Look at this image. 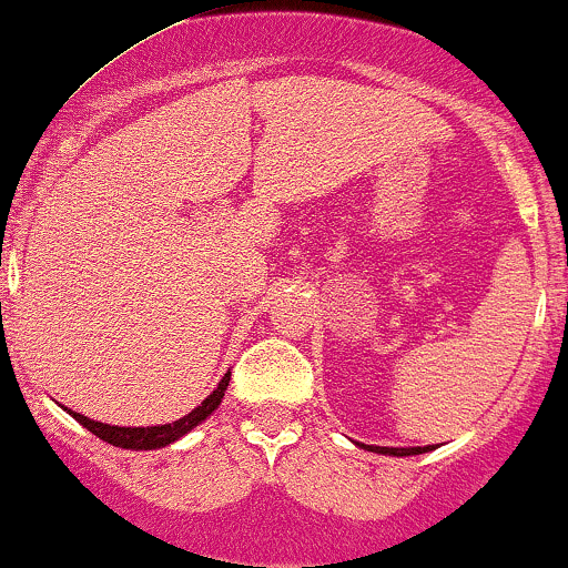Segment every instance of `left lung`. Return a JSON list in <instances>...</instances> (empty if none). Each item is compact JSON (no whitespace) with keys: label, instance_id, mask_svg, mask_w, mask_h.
<instances>
[{"label":"left lung","instance_id":"8db88e82","mask_svg":"<svg viewBox=\"0 0 568 568\" xmlns=\"http://www.w3.org/2000/svg\"><path fill=\"white\" fill-rule=\"evenodd\" d=\"M359 449H368V453H376V455H393V457H408V455H423V453H430V449H436L433 444L428 447H376V444H363V442H355Z\"/></svg>","mask_w":568,"mask_h":568}]
</instances>
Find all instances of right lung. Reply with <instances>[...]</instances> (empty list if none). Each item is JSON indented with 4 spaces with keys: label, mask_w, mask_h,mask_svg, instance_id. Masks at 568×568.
Masks as SVG:
<instances>
[{
    "label": "right lung",
    "mask_w": 568,
    "mask_h": 568,
    "mask_svg": "<svg viewBox=\"0 0 568 568\" xmlns=\"http://www.w3.org/2000/svg\"><path fill=\"white\" fill-rule=\"evenodd\" d=\"M227 384H230V371L222 376V382L213 387V393L203 400V404H200L197 408H192L186 417L175 419V423H168V425H149V428H119V425L97 423V419L83 417V414H78V412H70V414H72V419H78V423L83 425V428L94 433V436L102 438V442L113 444V447L135 449V453H140V449H162V447H168V444L184 438L186 433L197 428L200 423H205V419L216 412L219 404H222Z\"/></svg>",
    "instance_id": "add662e5"
}]
</instances>
